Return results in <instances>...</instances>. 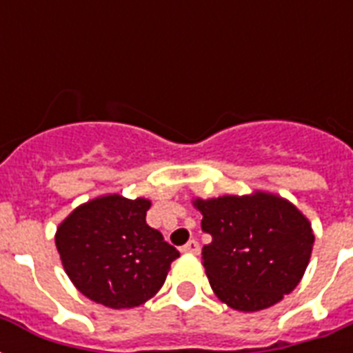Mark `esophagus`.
I'll return each mask as SVG.
<instances>
[{"label":"esophagus","instance_id":"obj_1","mask_svg":"<svg viewBox=\"0 0 353 353\" xmlns=\"http://www.w3.org/2000/svg\"><path fill=\"white\" fill-rule=\"evenodd\" d=\"M181 252H185V254H198V252H199V243L196 240H190L187 243V245L181 247Z\"/></svg>","mask_w":353,"mask_h":353}]
</instances>
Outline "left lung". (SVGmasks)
<instances>
[{
    "instance_id": "obj_1",
    "label": "left lung",
    "mask_w": 353,
    "mask_h": 353,
    "mask_svg": "<svg viewBox=\"0 0 353 353\" xmlns=\"http://www.w3.org/2000/svg\"><path fill=\"white\" fill-rule=\"evenodd\" d=\"M201 229L205 273L216 296L238 312H260L295 290L312 256V223L288 199L271 192L194 199Z\"/></svg>"
}]
</instances>
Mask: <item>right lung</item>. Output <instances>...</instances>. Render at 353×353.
<instances>
[{"label":"right lung","instance_id":"add662e5","mask_svg":"<svg viewBox=\"0 0 353 353\" xmlns=\"http://www.w3.org/2000/svg\"><path fill=\"white\" fill-rule=\"evenodd\" d=\"M150 199L108 194L80 205L58 225V254L90 301L135 307L161 290L179 251L146 223Z\"/></svg>","mask_w":353,"mask_h":353}]
</instances>
